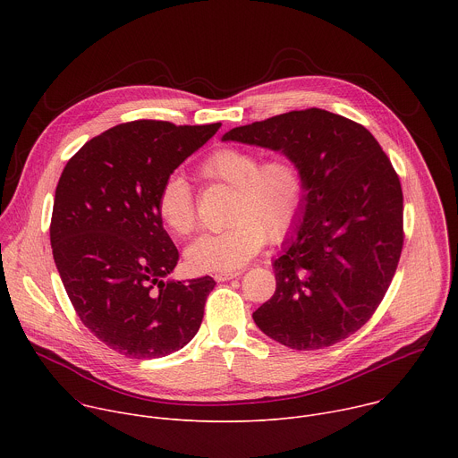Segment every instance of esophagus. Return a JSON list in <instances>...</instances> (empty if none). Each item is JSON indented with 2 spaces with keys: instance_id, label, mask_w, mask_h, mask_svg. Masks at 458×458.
Wrapping results in <instances>:
<instances>
[{
  "instance_id": "34e87169",
  "label": "esophagus",
  "mask_w": 458,
  "mask_h": 458,
  "mask_svg": "<svg viewBox=\"0 0 458 458\" xmlns=\"http://www.w3.org/2000/svg\"><path fill=\"white\" fill-rule=\"evenodd\" d=\"M241 272H221V274H216V281L217 283H225V281H230V279H235L239 277Z\"/></svg>"
}]
</instances>
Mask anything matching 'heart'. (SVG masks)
I'll list each match as a JSON object with an SVG mask.
<instances>
[{"label":"heart","instance_id":"b5f03b06","mask_svg":"<svg viewBox=\"0 0 458 458\" xmlns=\"http://www.w3.org/2000/svg\"><path fill=\"white\" fill-rule=\"evenodd\" d=\"M205 181L233 188L230 226L205 233L186 248V263L195 272H233L263 248L267 237H286L304 205L306 182L301 166L286 156L260 161L250 148L223 147L207 156L199 168ZM157 216L177 237L198 226L190 184L181 175L168 177L157 195Z\"/></svg>","mask_w":458,"mask_h":458}]
</instances>
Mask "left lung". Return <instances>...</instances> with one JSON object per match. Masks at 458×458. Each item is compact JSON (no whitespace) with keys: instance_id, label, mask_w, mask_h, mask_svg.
<instances>
[{"instance_id":"obj_1","label":"left lung","mask_w":458,"mask_h":458,"mask_svg":"<svg viewBox=\"0 0 458 458\" xmlns=\"http://www.w3.org/2000/svg\"><path fill=\"white\" fill-rule=\"evenodd\" d=\"M223 141L281 152L306 182L295 232L274 260L276 293L253 311L255 324L292 350L348 339L378 308L403 251V188L391 161L362 124L320 108L232 128Z\"/></svg>"}]
</instances>
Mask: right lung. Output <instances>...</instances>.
Returning <instances> with one entry per match:
<instances>
[{
    "instance_id": "right-lung-1",
    "label": "right lung",
    "mask_w": 458,
    "mask_h": 458,
    "mask_svg": "<svg viewBox=\"0 0 458 458\" xmlns=\"http://www.w3.org/2000/svg\"><path fill=\"white\" fill-rule=\"evenodd\" d=\"M219 126L123 123L63 168L50 221L54 263L81 322L126 357L170 355L199 330L216 281L166 279L179 251L157 216V195Z\"/></svg>"
}]
</instances>
